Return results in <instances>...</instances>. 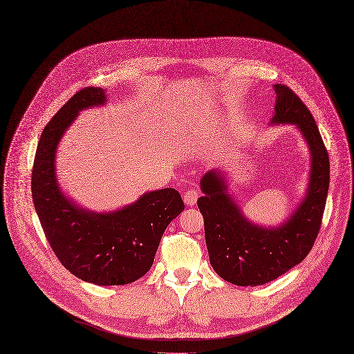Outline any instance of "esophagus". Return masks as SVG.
I'll return each mask as SVG.
<instances>
[{
    "mask_svg": "<svg viewBox=\"0 0 354 354\" xmlns=\"http://www.w3.org/2000/svg\"><path fill=\"white\" fill-rule=\"evenodd\" d=\"M197 198H198V192L196 189H189L183 194V201L187 205H194L197 203Z\"/></svg>",
    "mask_w": 354,
    "mask_h": 354,
    "instance_id": "esophagus-1",
    "label": "esophagus"
}]
</instances>
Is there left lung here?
<instances>
[{
	"mask_svg": "<svg viewBox=\"0 0 354 354\" xmlns=\"http://www.w3.org/2000/svg\"><path fill=\"white\" fill-rule=\"evenodd\" d=\"M274 124H295L311 150L308 194L285 225L267 229L250 223L226 193L215 171L201 179L204 196L197 207L204 218L209 263L225 281L257 286L277 279L300 264L314 246L329 187V156L306 104L285 84H275Z\"/></svg>",
	"mask_w": 354,
	"mask_h": 354,
	"instance_id": "1",
	"label": "left lung"
}]
</instances>
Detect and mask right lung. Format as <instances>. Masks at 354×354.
Returning a JSON list of instances; mask_svg holds the SVG:
<instances>
[{
  "label": "right lung",
  "mask_w": 354,
  "mask_h": 354,
  "mask_svg": "<svg viewBox=\"0 0 354 354\" xmlns=\"http://www.w3.org/2000/svg\"><path fill=\"white\" fill-rule=\"evenodd\" d=\"M105 102L101 87H83L46 125L32 169V196L46 238L61 264L100 286L127 285L153 266L162 233L185 204L178 190L162 189L111 214L84 211L69 201L55 179V150L79 111Z\"/></svg>",
  "instance_id": "1"
}]
</instances>
